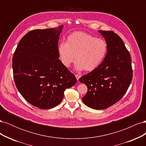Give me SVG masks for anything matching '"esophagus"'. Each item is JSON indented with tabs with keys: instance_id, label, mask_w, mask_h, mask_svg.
I'll return each instance as SVG.
<instances>
[{
	"instance_id": "34e87169",
	"label": "esophagus",
	"mask_w": 146,
	"mask_h": 146,
	"mask_svg": "<svg viewBox=\"0 0 146 146\" xmlns=\"http://www.w3.org/2000/svg\"><path fill=\"white\" fill-rule=\"evenodd\" d=\"M76 79H77V80L78 81L79 78H80V75H78V74H76Z\"/></svg>"
}]
</instances>
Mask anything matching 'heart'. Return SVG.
I'll list each match as a JSON object with an SVG mask.
<instances>
[{"instance_id": "1", "label": "heart", "mask_w": 146, "mask_h": 146, "mask_svg": "<svg viewBox=\"0 0 146 146\" xmlns=\"http://www.w3.org/2000/svg\"><path fill=\"white\" fill-rule=\"evenodd\" d=\"M59 58L66 68H69L76 61V68L92 71L102 63L107 52V45L102 39L96 38L86 33L74 32L66 39V42L60 43Z\"/></svg>"}]
</instances>
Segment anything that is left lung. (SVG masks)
<instances>
[{"instance_id":"obj_1","label":"left lung","mask_w":146,"mask_h":146,"mask_svg":"<svg viewBox=\"0 0 146 146\" xmlns=\"http://www.w3.org/2000/svg\"><path fill=\"white\" fill-rule=\"evenodd\" d=\"M99 32L105 39L107 54L98 68L79 81L88 87L83 103L91 108L102 110L122 99L131 82L133 70L130 53L122 39L113 31Z\"/></svg>"}]
</instances>
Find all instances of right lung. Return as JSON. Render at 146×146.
<instances>
[{
	"label": "right lung",
	"mask_w": 146,
	"mask_h": 146,
	"mask_svg": "<svg viewBox=\"0 0 146 146\" xmlns=\"http://www.w3.org/2000/svg\"><path fill=\"white\" fill-rule=\"evenodd\" d=\"M63 27L30 31L21 39L13 57L16 88L29 104L41 109L58 105L64 91L77 83L58 59L57 48Z\"/></svg>",
	"instance_id": "right-lung-1"
}]
</instances>
